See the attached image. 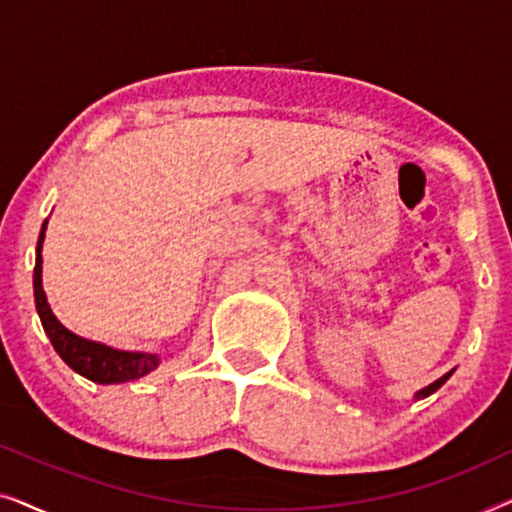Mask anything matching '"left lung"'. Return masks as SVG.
Masks as SVG:
<instances>
[{
  "label": "left lung",
  "mask_w": 512,
  "mask_h": 512,
  "mask_svg": "<svg viewBox=\"0 0 512 512\" xmlns=\"http://www.w3.org/2000/svg\"><path fill=\"white\" fill-rule=\"evenodd\" d=\"M454 373V370H450V373H445L443 377H440V380H436V382H431L429 384V387H424V389H419L417 391V394H415V401H419V398H426V396H431L433 394V391H438L440 387H443V384L447 382V380H450V375Z\"/></svg>",
  "instance_id": "1"
}]
</instances>
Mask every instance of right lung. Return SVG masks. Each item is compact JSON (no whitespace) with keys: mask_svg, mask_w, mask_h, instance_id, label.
<instances>
[{"mask_svg":"<svg viewBox=\"0 0 512 512\" xmlns=\"http://www.w3.org/2000/svg\"><path fill=\"white\" fill-rule=\"evenodd\" d=\"M46 223L41 226L39 242H37V265H34V303H37V312L41 319V326L51 340L55 352L60 359L67 363L74 373H79L90 382L97 384H121L132 382L139 377L153 373L160 366V356L149 352H125V349H114L102 342L86 340L65 328L55 317L51 305H48L44 284H41V247H44L46 237Z\"/></svg>","mask_w":512,"mask_h":512,"instance_id":"right-lung-1","label":"right lung"}]
</instances>
